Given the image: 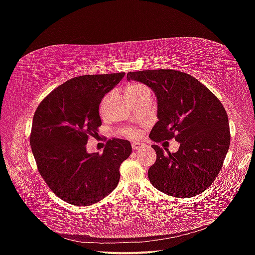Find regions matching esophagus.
Wrapping results in <instances>:
<instances>
[{
  "label": "esophagus",
  "instance_id": "34e87169",
  "mask_svg": "<svg viewBox=\"0 0 255 255\" xmlns=\"http://www.w3.org/2000/svg\"><path fill=\"white\" fill-rule=\"evenodd\" d=\"M143 145H144V144H143L142 142H139V141H133V142H132V148H133L134 150H139V149L142 148Z\"/></svg>",
  "mask_w": 255,
  "mask_h": 255
}]
</instances>
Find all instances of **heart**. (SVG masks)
Instances as JSON below:
<instances>
[{"mask_svg": "<svg viewBox=\"0 0 255 255\" xmlns=\"http://www.w3.org/2000/svg\"><path fill=\"white\" fill-rule=\"evenodd\" d=\"M125 94L129 101L133 102V101H135V100L141 98L142 96L148 95L149 90L144 86V85H142L140 83H132V84H128V86L125 88ZM104 102H105V99L103 100L101 107L103 106ZM125 134L127 136H133L134 132L130 128H127V129H125Z\"/></svg>", "mask_w": 255, "mask_h": 255, "instance_id": "heart-1", "label": "heart"}]
</instances>
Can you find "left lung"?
I'll return each instance as SVG.
<instances>
[{
	"mask_svg": "<svg viewBox=\"0 0 255 255\" xmlns=\"http://www.w3.org/2000/svg\"><path fill=\"white\" fill-rule=\"evenodd\" d=\"M127 78L145 84L156 95L158 121L151 139L180 142L175 153L152 145L156 160L148 171L151 184L176 198L201 194L217 177L230 146L225 107L203 84L181 71L143 70L128 72Z\"/></svg>",
	"mask_w": 255,
	"mask_h": 255,
	"instance_id": "8db88e82",
	"label": "left lung"
}]
</instances>
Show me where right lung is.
<instances>
[{
    "instance_id": "obj_1",
    "label": "right lung",
    "mask_w": 255,
    "mask_h": 255,
    "mask_svg": "<svg viewBox=\"0 0 255 255\" xmlns=\"http://www.w3.org/2000/svg\"><path fill=\"white\" fill-rule=\"evenodd\" d=\"M125 72L76 76L45 97L34 114L29 142L38 171L67 203L87 206L117 187L119 168L132 153L128 140H107L102 154L87 153L102 122L99 105Z\"/></svg>"
}]
</instances>
